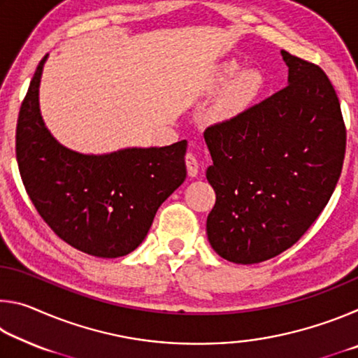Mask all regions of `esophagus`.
Returning <instances> with one entry per match:
<instances>
[{
  "label": "esophagus",
  "mask_w": 358,
  "mask_h": 358,
  "mask_svg": "<svg viewBox=\"0 0 358 358\" xmlns=\"http://www.w3.org/2000/svg\"><path fill=\"white\" fill-rule=\"evenodd\" d=\"M185 162H186L187 175H189L191 178L192 177H197V173H199V161H197V157L194 156L192 153H187L185 156Z\"/></svg>",
  "instance_id": "1"
}]
</instances>
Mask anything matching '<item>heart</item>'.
<instances>
[{
  "label": "heart",
  "instance_id": "heart-1",
  "mask_svg": "<svg viewBox=\"0 0 358 358\" xmlns=\"http://www.w3.org/2000/svg\"><path fill=\"white\" fill-rule=\"evenodd\" d=\"M229 83L231 85L224 94L220 107H217V115L221 118L234 117V115L243 110L262 88V78L257 72H240V66L235 62L222 63L213 78V87L217 90L227 87Z\"/></svg>",
  "mask_w": 358,
  "mask_h": 358
}]
</instances>
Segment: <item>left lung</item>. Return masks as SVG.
Instances as JSON below:
<instances>
[{"label":"left lung","mask_w":358,"mask_h":358,"mask_svg":"<svg viewBox=\"0 0 358 358\" xmlns=\"http://www.w3.org/2000/svg\"><path fill=\"white\" fill-rule=\"evenodd\" d=\"M281 57L286 88L203 132L216 192L208 241L234 264L264 262L296 243L341 175L346 129L329 77L286 50Z\"/></svg>","instance_id":"obj_1"}]
</instances>
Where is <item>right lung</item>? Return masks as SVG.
<instances>
[{"mask_svg":"<svg viewBox=\"0 0 358 358\" xmlns=\"http://www.w3.org/2000/svg\"><path fill=\"white\" fill-rule=\"evenodd\" d=\"M47 55L29 83L17 121L23 185L50 229L78 251L126 256L147 237L161 203L186 180L187 142L88 155L59 143L42 118L39 87Z\"/></svg>","mask_w":358,"mask_h":358,"instance_id":"1","label":"right lung"}]
</instances>
